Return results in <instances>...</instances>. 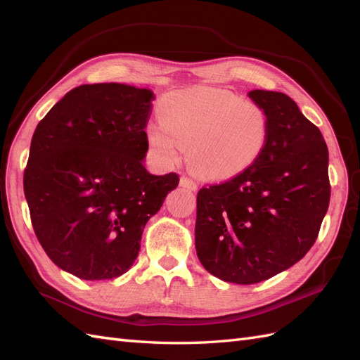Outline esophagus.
<instances>
[{
    "instance_id": "34e87169",
    "label": "esophagus",
    "mask_w": 360,
    "mask_h": 360,
    "mask_svg": "<svg viewBox=\"0 0 360 360\" xmlns=\"http://www.w3.org/2000/svg\"><path fill=\"white\" fill-rule=\"evenodd\" d=\"M180 186L184 188V189H188V191H192V192L197 191V183L191 180L189 177H181L180 179Z\"/></svg>"
}]
</instances>
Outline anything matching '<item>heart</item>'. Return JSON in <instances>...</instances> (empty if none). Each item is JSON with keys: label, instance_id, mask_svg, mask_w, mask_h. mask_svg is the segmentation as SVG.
<instances>
[{"label": "heart", "instance_id": "obj_1", "mask_svg": "<svg viewBox=\"0 0 360 360\" xmlns=\"http://www.w3.org/2000/svg\"><path fill=\"white\" fill-rule=\"evenodd\" d=\"M160 123L146 129L147 143L167 167L180 151L198 176L213 181L237 177L252 167L267 141V115L255 102L200 86L168 94L159 106Z\"/></svg>", "mask_w": 360, "mask_h": 360}]
</instances>
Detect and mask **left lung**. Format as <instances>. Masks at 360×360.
<instances>
[{
  "instance_id": "1",
  "label": "left lung",
  "mask_w": 360,
  "mask_h": 360,
  "mask_svg": "<svg viewBox=\"0 0 360 360\" xmlns=\"http://www.w3.org/2000/svg\"><path fill=\"white\" fill-rule=\"evenodd\" d=\"M267 141L252 167L197 197L195 248L225 282L257 284L290 269L317 240L330 200L329 151L291 97L252 90Z\"/></svg>"
}]
</instances>
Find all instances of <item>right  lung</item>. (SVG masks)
Returning <instances> with one entry per match:
<instances>
[{"label":"right lung","instance_id":"right-lung-1","mask_svg":"<svg viewBox=\"0 0 360 360\" xmlns=\"http://www.w3.org/2000/svg\"><path fill=\"white\" fill-rule=\"evenodd\" d=\"M155 94L103 82L70 90L37 124L24 172L31 222L53 264L85 281L122 276L146 224L179 186L144 167Z\"/></svg>","mask_w":360,"mask_h":360}]
</instances>
